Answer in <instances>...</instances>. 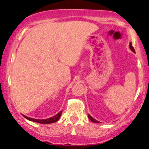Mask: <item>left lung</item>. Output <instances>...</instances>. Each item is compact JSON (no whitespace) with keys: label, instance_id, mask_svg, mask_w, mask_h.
I'll list each match as a JSON object with an SVG mask.
<instances>
[{"label":"left lung","instance_id":"left-lung-1","mask_svg":"<svg viewBox=\"0 0 149 149\" xmlns=\"http://www.w3.org/2000/svg\"><path fill=\"white\" fill-rule=\"evenodd\" d=\"M129 47H130V49H131V50L133 51V52H135V49H134V48H133V47L132 46V43L131 42H130V44H129ZM88 118H89L90 120H91V122H93V123H100V122H99L98 120H95V119H94V118H93L92 117H91L90 115H88Z\"/></svg>","mask_w":149,"mask_h":149}]
</instances>
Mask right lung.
<instances>
[{
  "label": "right lung",
  "mask_w": 149,
  "mask_h": 149,
  "mask_svg": "<svg viewBox=\"0 0 149 149\" xmlns=\"http://www.w3.org/2000/svg\"><path fill=\"white\" fill-rule=\"evenodd\" d=\"M61 114H62V111H61V112H58L57 115L52 116V118H47V119H42V120L34 119V118H29V117L25 116V115H23V116L26 119H27L30 121H33V122H35V123H42V124H49V123H56V122L60 119V118H61Z\"/></svg>",
  "instance_id": "right-lung-1"
}]
</instances>
